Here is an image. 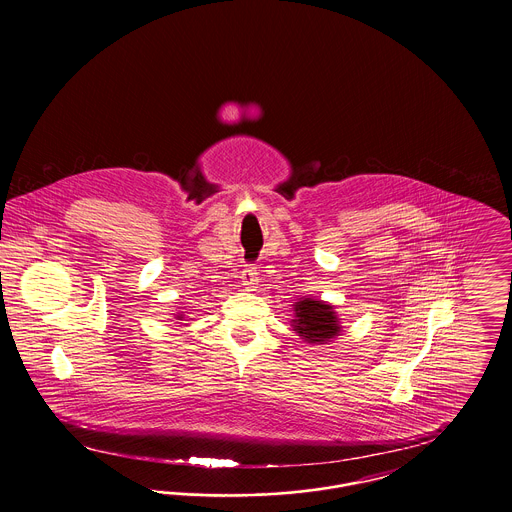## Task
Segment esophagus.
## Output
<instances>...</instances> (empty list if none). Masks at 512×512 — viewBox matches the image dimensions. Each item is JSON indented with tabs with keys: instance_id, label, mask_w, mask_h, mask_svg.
Listing matches in <instances>:
<instances>
[{
	"instance_id": "esophagus-1",
	"label": "esophagus",
	"mask_w": 512,
	"mask_h": 512,
	"mask_svg": "<svg viewBox=\"0 0 512 512\" xmlns=\"http://www.w3.org/2000/svg\"><path fill=\"white\" fill-rule=\"evenodd\" d=\"M242 284H244L245 288H249V290L257 288L259 272L253 267H247L245 270H242Z\"/></svg>"
}]
</instances>
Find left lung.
Masks as SVG:
<instances>
[{
  "label": "left lung",
  "instance_id": "left-lung-1",
  "mask_svg": "<svg viewBox=\"0 0 512 512\" xmlns=\"http://www.w3.org/2000/svg\"><path fill=\"white\" fill-rule=\"evenodd\" d=\"M292 326L295 334L311 345L330 343L341 334L340 318L334 305L313 297H301L293 303Z\"/></svg>",
  "mask_w": 512,
  "mask_h": 512
}]
</instances>
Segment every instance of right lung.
I'll list each match as a JSON object with an SVG mask.
<instances>
[{
    "mask_svg": "<svg viewBox=\"0 0 512 512\" xmlns=\"http://www.w3.org/2000/svg\"><path fill=\"white\" fill-rule=\"evenodd\" d=\"M176 320H184V318H186V315H184V313H178V315H176Z\"/></svg>",
    "mask_w": 512,
    "mask_h": 512,
    "instance_id": "1",
    "label": "right lung"
}]
</instances>
